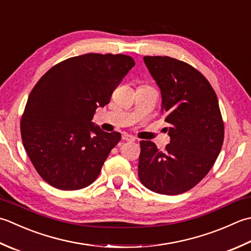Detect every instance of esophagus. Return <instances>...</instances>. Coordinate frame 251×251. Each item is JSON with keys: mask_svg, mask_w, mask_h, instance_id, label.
<instances>
[{"mask_svg": "<svg viewBox=\"0 0 251 251\" xmlns=\"http://www.w3.org/2000/svg\"><path fill=\"white\" fill-rule=\"evenodd\" d=\"M122 139L124 140V141H135L134 137L128 135V134H123V135H122Z\"/></svg>", "mask_w": 251, "mask_h": 251, "instance_id": "1", "label": "esophagus"}]
</instances>
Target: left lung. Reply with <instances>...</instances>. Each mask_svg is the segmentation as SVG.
<instances>
[{"label":"left lung","mask_w":251,"mask_h":251,"mask_svg":"<svg viewBox=\"0 0 251 251\" xmlns=\"http://www.w3.org/2000/svg\"><path fill=\"white\" fill-rule=\"evenodd\" d=\"M144 61L161 90L171 141L165 151L150 140L140 141L138 176L156 194L179 195L209 173L222 148L219 101L207 78L189 64L170 56H145Z\"/></svg>","instance_id":"8db88e82"}]
</instances>
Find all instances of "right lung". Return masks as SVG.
Masks as SVG:
<instances>
[{"instance_id":"right-lung-1","label":"right lung","mask_w":251,"mask_h":251,"mask_svg":"<svg viewBox=\"0 0 251 251\" xmlns=\"http://www.w3.org/2000/svg\"><path fill=\"white\" fill-rule=\"evenodd\" d=\"M134 66L125 54H83L54 65L36 83L21 132L29 159L48 184L77 190L97 179L121 134L103 131L92 117Z\"/></svg>"}]
</instances>
